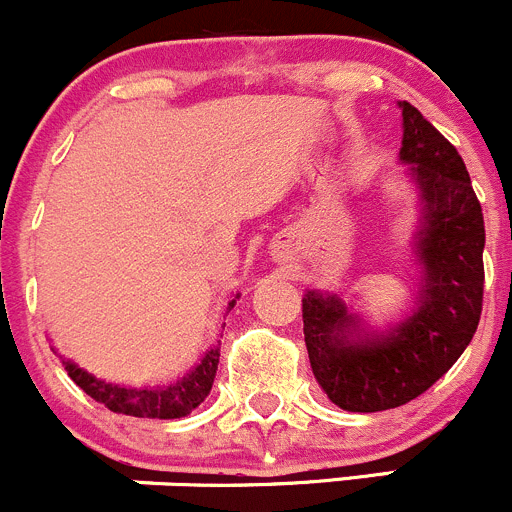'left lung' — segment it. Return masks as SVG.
Listing matches in <instances>:
<instances>
[{
    "label": "left lung",
    "mask_w": 512,
    "mask_h": 512,
    "mask_svg": "<svg viewBox=\"0 0 512 512\" xmlns=\"http://www.w3.org/2000/svg\"><path fill=\"white\" fill-rule=\"evenodd\" d=\"M399 107V158L415 165L425 203L420 306L387 337L352 339L359 324L337 296L309 291L301 299L311 372L347 412L392 410L427 392L465 352L483 311L485 223L470 175L455 145L417 107Z\"/></svg>",
    "instance_id": "left-lung-1"
}]
</instances>
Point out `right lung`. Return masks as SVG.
<instances>
[{
    "label": "right lung",
    "mask_w": 512,
    "mask_h": 512,
    "mask_svg": "<svg viewBox=\"0 0 512 512\" xmlns=\"http://www.w3.org/2000/svg\"><path fill=\"white\" fill-rule=\"evenodd\" d=\"M236 299H231L228 309L236 304ZM218 357H221V352H218V347H213L193 372H188L186 377L178 379L175 384H170V387L145 389L100 382V379L87 374L85 369L75 367L72 362H65V369L82 392L90 394L95 402L105 405L110 412L130 417H150V420H175V417L191 415L203 399L208 397V392L213 387V377H216Z\"/></svg>",
    "instance_id": "1"
}]
</instances>
